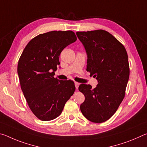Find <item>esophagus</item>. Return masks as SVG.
I'll return each mask as SVG.
<instances>
[{
	"mask_svg": "<svg viewBox=\"0 0 147 147\" xmlns=\"http://www.w3.org/2000/svg\"><path fill=\"white\" fill-rule=\"evenodd\" d=\"M74 85H75L76 89H78V86H79V85H80V84H79L78 82H74Z\"/></svg>",
	"mask_w": 147,
	"mask_h": 147,
	"instance_id": "1",
	"label": "esophagus"
}]
</instances>
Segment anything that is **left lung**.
Here are the masks:
<instances>
[{
  "label": "left lung",
  "instance_id": "1",
  "mask_svg": "<svg viewBox=\"0 0 147 147\" xmlns=\"http://www.w3.org/2000/svg\"><path fill=\"white\" fill-rule=\"evenodd\" d=\"M76 34L87 54L86 70L98 81L95 88L80 85L85 96L80 110L89 121L103 123L115 113L125 95L130 75L128 54L123 45L103 30Z\"/></svg>",
  "mask_w": 147,
  "mask_h": 147
}]
</instances>
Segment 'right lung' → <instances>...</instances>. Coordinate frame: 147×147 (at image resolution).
Returning a JSON list of instances; mask_svg holds the SVG:
<instances>
[{"label":"right lung","mask_w":147,"mask_h":147,"mask_svg":"<svg viewBox=\"0 0 147 147\" xmlns=\"http://www.w3.org/2000/svg\"><path fill=\"white\" fill-rule=\"evenodd\" d=\"M73 31H52L38 35L27 44L17 66L21 88L29 108L39 119L53 120L75 91L72 80L54 77L61 51L76 41Z\"/></svg>","instance_id":"right-lung-1"}]
</instances>
